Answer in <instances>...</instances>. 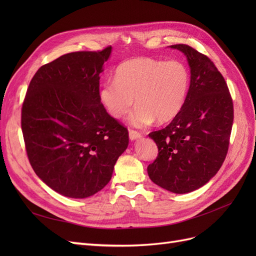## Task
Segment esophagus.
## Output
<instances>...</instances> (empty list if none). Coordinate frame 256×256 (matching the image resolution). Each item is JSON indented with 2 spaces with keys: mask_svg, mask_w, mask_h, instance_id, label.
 Masks as SVG:
<instances>
[{
  "mask_svg": "<svg viewBox=\"0 0 256 256\" xmlns=\"http://www.w3.org/2000/svg\"><path fill=\"white\" fill-rule=\"evenodd\" d=\"M141 138V134L138 132V131L134 130H129V138L131 141H134L138 140V138Z\"/></svg>",
  "mask_w": 256,
  "mask_h": 256,
  "instance_id": "1",
  "label": "esophagus"
}]
</instances>
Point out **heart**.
I'll list each match as a JSON object with an SVG mask.
<instances>
[{"mask_svg":"<svg viewBox=\"0 0 256 256\" xmlns=\"http://www.w3.org/2000/svg\"><path fill=\"white\" fill-rule=\"evenodd\" d=\"M190 90V72L180 60L138 58L124 62L115 80L104 82L99 98L114 118H122L136 102L129 116L130 125L144 128L157 118L173 120L182 111Z\"/></svg>","mask_w":256,"mask_h":256,"instance_id":"heart-1","label":"heart"}]
</instances>
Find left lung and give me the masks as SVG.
<instances>
[{"label": "left lung", "instance_id": "left-lung-1", "mask_svg": "<svg viewBox=\"0 0 256 256\" xmlns=\"http://www.w3.org/2000/svg\"><path fill=\"white\" fill-rule=\"evenodd\" d=\"M170 48L187 58L190 90L176 118L148 134L159 154L147 173L159 187L184 194L203 187L220 170L228 150L234 109L226 82L210 60L187 44Z\"/></svg>", "mask_w": 256, "mask_h": 256}]
</instances>
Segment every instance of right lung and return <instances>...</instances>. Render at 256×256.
Returning <instances> with one entry per match:
<instances>
[{"label": "right lung", "mask_w": 256, "mask_h": 256, "mask_svg": "<svg viewBox=\"0 0 256 256\" xmlns=\"http://www.w3.org/2000/svg\"><path fill=\"white\" fill-rule=\"evenodd\" d=\"M112 47L67 53L38 69L22 106L21 128L34 172L72 198L94 196L110 182L126 150L127 129L99 98L100 74Z\"/></svg>", "instance_id": "add662e5"}]
</instances>
